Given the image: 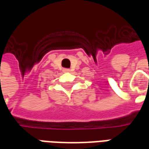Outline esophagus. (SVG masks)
Wrapping results in <instances>:
<instances>
[{
  "mask_svg": "<svg viewBox=\"0 0 149 149\" xmlns=\"http://www.w3.org/2000/svg\"><path fill=\"white\" fill-rule=\"evenodd\" d=\"M69 72V69H67V68L64 69V72Z\"/></svg>",
  "mask_w": 149,
  "mask_h": 149,
  "instance_id": "esophagus-1",
  "label": "esophagus"
}]
</instances>
